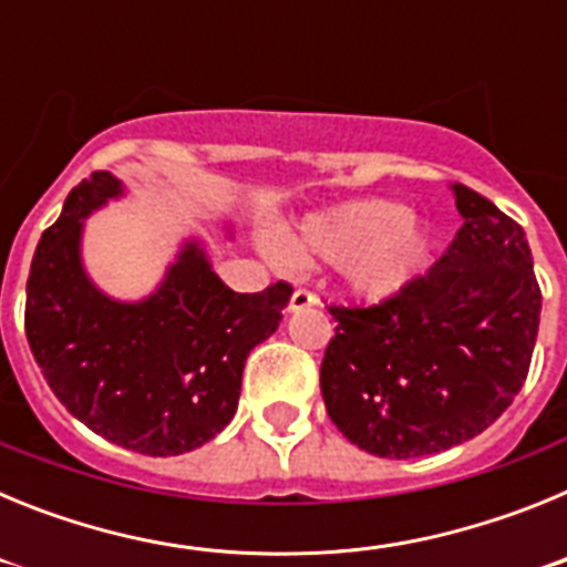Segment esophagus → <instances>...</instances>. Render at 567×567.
Segmentation results:
<instances>
[{
  "instance_id": "esophagus-1",
  "label": "esophagus",
  "mask_w": 567,
  "mask_h": 567,
  "mask_svg": "<svg viewBox=\"0 0 567 567\" xmlns=\"http://www.w3.org/2000/svg\"><path fill=\"white\" fill-rule=\"evenodd\" d=\"M320 300L318 295L312 292V289H303L298 287L292 292V298H289V312H300V309H309V307H318Z\"/></svg>"
}]
</instances>
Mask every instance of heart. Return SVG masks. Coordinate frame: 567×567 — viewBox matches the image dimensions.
Returning <instances> with one entry per match:
<instances>
[{
    "label": "heart",
    "instance_id": "1",
    "mask_svg": "<svg viewBox=\"0 0 567 567\" xmlns=\"http://www.w3.org/2000/svg\"><path fill=\"white\" fill-rule=\"evenodd\" d=\"M298 255L343 264L346 280L363 298H392L429 260V240L409 209L394 202H352L303 221ZM284 252V247H275Z\"/></svg>",
    "mask_w": 567,
    "mask_h": 567
}]
</instances>
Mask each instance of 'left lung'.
<instances>
[{"instance_id": "left-lung-1", "label": "left lung", "mask_w": 567, "mask_h": 567, "mask_svg": "<svg viewBox=\"0 0 567 567\" xmlns=\"http://www.w3.org/2000/svg\"><path fill=\"white\" fill-rule=\"evenodd\" d=\"M463 227L392 298L332 303L323 403L346 440L385 460L437 454L485 432L523 389L539 292L523 227L454 184Z\"/></svg>"}]
</instances>
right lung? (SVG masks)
<instances>
[{
	"label": "right lung",
	"mask_w": 567,
	"mask_h": 567,
	"mask_svg": "<svg viewBox=\"0 0 567 567\" xmlns=\"http://www.w3.org/2000/svg\"><path fill=\"white\" fill-rule=\"evenodd\" d=\"M118 193L107 169L70 189L30 264L24 334L59 403L90 432L147 457H173L233 420L244 360L278 329L292 284L233 292L187 244L153 298L107 300L79 264V218Z\"/></svg>",
	"instance_id": "1"
}]
</instances>
